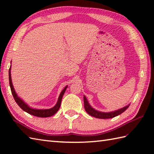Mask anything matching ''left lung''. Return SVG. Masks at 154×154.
<instances>
[{
  "mask_svg": "<svg viewBox=\"0 0 154 154\" xmlns=\"http://www.w3.org/2000/svg\"><path fill=\"white\" fill-rule=\"evenodd\" d=\"M83 98H84L85 110L86 112L89 114H90L91 116L97 118V119H111V118H114L118 115H119V114H122V112H124V111H125L130 106V104H129V105L124 107V108H122V109L117 110L116 111H114V112H99V111L94 110L93 108L91 107L90 104H89V103H88L85 96H84Z\"/></svg>",
  "mask_w": 154,
  "mask_h": 154,
  "instance_id": "obj_1",
  "label": "left lung"
}]
</instances>
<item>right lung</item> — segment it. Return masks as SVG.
I'll return each instance as SVG.
<instances>
[{"mask_svg": "<svg viewBox=\"0 0 154 154\" xmlns=\"http://www.w3.org/2000/svg\"><path fill=\"white\" fill-rule=\"evenodd\" d=\"M11 69V67H10L9 71H8V73H9V84H10V87H11V92H12V94L13 95V97H14V99L16 101V103L18 104V105L23 110H24L25 112H26L30 114H32V115H33V116H38V117H43V118L51 116L57 112L58 110L60 109V106H61L62 97H63V96L65 91H66L67 86L65 87L63 89V90L61 91L60 95V97H59L57 104H55V106H54L53 108H51V109H45V110H44V109L43 110H41V109L38 110V109H32V108H30V106H28L24 102H23V100L20 99V98L17 96V94H16L15 91L14 89V87H13L12 83Z\"/></svg>", "mask_w": 154, "mask_h": 154, "instance_id": "right-lung-1", "label": "right lung"}]
</instances>
